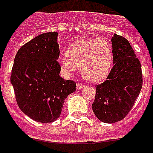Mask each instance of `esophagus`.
<instances>
[{
	"label": "esophagus",
	"mask_w": 153,
	"mask_h": 153,
	"mask_svg": "<svg viewBox=\"0 0 153 153\" xmlns=\"http://www.w3.org/2000/svg\"><path fill=\"white\" fill-rule=\"evenodd\" d=\"M84 85H82V84H76V89H82V88H84Z\"/></svg>",
	"instance_id": "1"
}]
</instances>
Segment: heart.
I'll use <instances>...</instances> for the list:
<instances>
[{
	"mask_svg": "<svg viewBox=\"0 0 153 153\" xmlns=\"http://www.w3.org/2000/svg\"><path fill=\"white\" fill-rule=\"evenodd\" d=\"M67 54L59 56V64L70 74L81 67L82 75L90 81H99L108 75L112 52L108 42L102 39H82L72 42Z\"/></svg>",
	"mask_w": 153,
	"mask_h": 153,
	"instance_id": "1",
	"label": "heart"
}]
</instances>
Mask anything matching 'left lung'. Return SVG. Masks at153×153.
<instances>
[{
  "instance_id": "obj_1",
  "label": "left lung",
  "mask_w": 153,
  "mask_h": 153,
  "mask_svg": "<svg viewBox=\"0 0 153 153\" xmlns=\"http://www.w3.org/2000/svg\"><path fill=\"white\" fill-rule=\"evenodd\" d=\"M114 66L105 81L96 87L92 108L100 121L114 123L123 119L131 110L142 89L140 60L129 42L114 34L111 39Z\"/></svg>"
}]
</instances>
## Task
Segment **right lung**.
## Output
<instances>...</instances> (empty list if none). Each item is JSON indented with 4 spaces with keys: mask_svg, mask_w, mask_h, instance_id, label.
<instances>
[{
    "mask_svg": "<svg viewBox=\"0 0 153 153\" xmlns=\"http://www.w3.org/2000/svg\"><path fill=\"white\" fill-rule=\"evenodd\" d=\"M57 37V32L44 33L22 46L14 58L10 77L21 111L42 123L56 121L64 100L76 90L74 81L59 76Z\"/></svg>",
    "mask_w": 153,
    "mask_h": 153,
    "instance_id": "right-lung-1",
    "label": "right lung"
}]
</instances>
